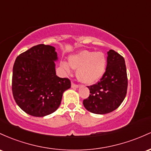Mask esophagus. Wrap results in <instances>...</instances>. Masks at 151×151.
I'll return each instance as SVG.
<instances>
[{"mask_svg":"<svg viewBox=\"0 0 151 151\" xmlns=\"http://www.w3.org/2000/svg\"><path fill=\"white\" fill-rule=\"evenodd\" d=\"M78 87H79L78 85H76L75 83H71V88H78Z\"/></svg>","mask_w":151,"mask_h":151,"instance_id":"1","label":"esophagus"}]
</instances>
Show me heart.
<instances>
[{"instance_id": "heart-1", "label": "heart", "mask_w": 151, "mask_h": 151, "mask_svg": "<svg viewBox=\"0 0 151 151\" xmlns=\"http://www.w3.org/2000/svg\"><path fill=\"white\" fill-rule=\"evenodd\" d=\"M68 63L62 62L61 66L66 72H70V67L77 70L76 76L81 83L91 85L98 82L106 72L107 58L103 52L82 50L71 55Z\"/></svg>"}]
</instances>
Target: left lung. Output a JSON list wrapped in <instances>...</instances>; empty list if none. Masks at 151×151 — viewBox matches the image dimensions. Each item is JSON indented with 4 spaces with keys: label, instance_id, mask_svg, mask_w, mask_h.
Masks as SVG:
<instances>
[{
    "label": "left lung",
    "instance_id": "1",
    "mask_svg": "<svg viewBox=\"0 0 151 151\" xmlns=\"http://www.w3.org/2000/svg\"><path fill=\"white\" fill-rule=\"evenodd\" d=\"M107 54L104 75L97 83L88 86L90 96L83 101L86 109L95 114H106L115 111L126 96L128 78L124 58L113 50Z\"/></svg>",
    "mask_w": 151,
    "mask_h": 151
}]
</instances>
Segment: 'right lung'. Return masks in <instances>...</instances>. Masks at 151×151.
Wrapping results in <instances>:
<instances>
[{
    "instance_id": "obj_1",
    "label": "right lung",
    "mask_w": 151,
    "mask_h": 151,
    "mask_svg": "<svg viewBox=\"0 0 151 151\" xmlns=\"http://www.w3.org/2000/svg\"><path fill=\"white\" fill-rule=\"evenodd\" d=\"M55 47L35 45L15 60L12 91L18 106L30 116L43 117L58 108L63 93L70 88L68 78L56 76Z\"/></svg>"
}]
</instances>
